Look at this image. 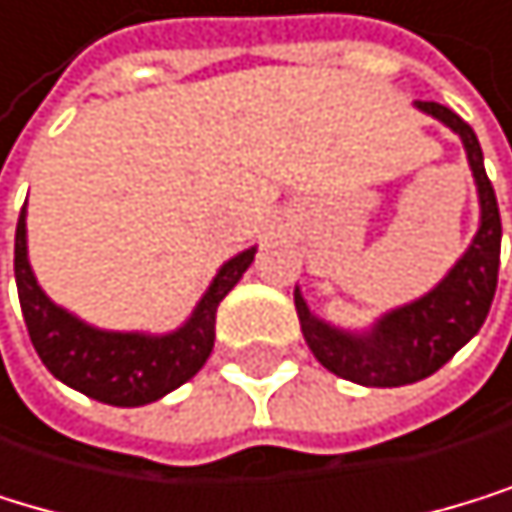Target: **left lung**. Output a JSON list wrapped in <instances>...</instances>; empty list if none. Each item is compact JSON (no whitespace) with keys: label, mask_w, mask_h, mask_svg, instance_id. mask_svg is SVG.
I'll return each mask as SVG.
<instances>
[{"label":"left lung","mask_w":512,"mask_h":512,"mask_svg":"<svg viewBox=\"0 0 512 512\" xmlns=\"http://www.w3.org/2000/svg\"><path fill=\"white\" fill-rule=\"evenodd\" d=\"M454 130L466 149L479 192V230L457 264L445 273L435 289L410 304L382 314L370 329H342L317 317L295 286V311L307 348L335 376L370 388H395L432 376L482 329L501 267V211H497L494 186L485 173L482 145L460 114L438 102H413Z\"/></svg>","instance_id":"obj_1"}]
</instances>
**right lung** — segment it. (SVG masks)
Here are the masks:
<instances>
[{
	"instance_id": "obj_1",
	"label": "right lung",
	"mask_w": 512,
	"mask_h": 512,
	"mask_svg": "<svg viewBox=\"0 0 512 512\" xmlns=\"http://www.w3.org/2000/svg\"><path fill=\"white\" fill-rule=\"evenodd\" d=\"M254 251L245 248L226 261L205 295L198 298L189 320L164 335L99 329L58 307L36 282L27 258V201L15 233V279L30 342L46 370L86 398L111 407L152 404L173 388L189 382L214 348L217 304L251 267Z\"/></svg>"
}]
</instances>
